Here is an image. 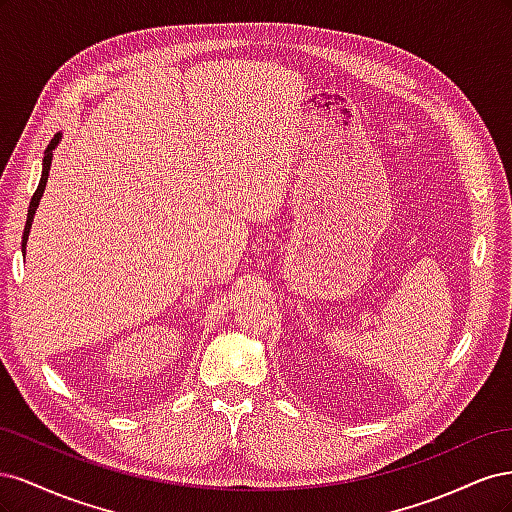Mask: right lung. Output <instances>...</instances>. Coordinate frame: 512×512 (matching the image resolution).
Instances as JSON below:
<instances>
[{"label": "right lung", "instance_id": "add662e5", "mask_svg": "<svg viewBox=\"0 0 512 512\" xmlns=\"http://www.w3.org/2000/svg\"><path fill=\"white\" fill-rule=\"evenodd\" d=\"M59 141H61V132H57V134L51 138L49 147H46V151H44V160H42V175H40L38 190L34 192V196H32V203H29V209H27V222H25V230H23V243H21L23 256H25V250H27V239H29V230H32L34 215H36V211H38L40 198H42V194H44V188H46V181H49V170H51V162H53V151H55V147L59 145Z\"/></svg>", "mask_w": 512, "mask_h": 512}]
</instances>
